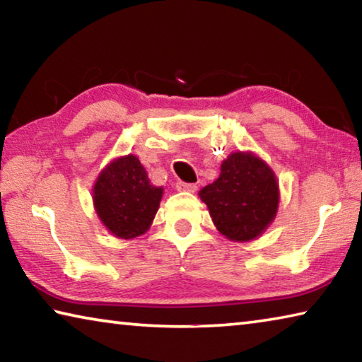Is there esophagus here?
I'll return each mask as SVG.
<instances>
[{
	"label": "esophagus",
	"mask_w": 362,
	"mask_h": 362,
	"mask_svg": "<svg viewBox=\"0 0 362 362\" xmlns=\"http://www.w3.org/2000/svg\"><path fill=\"white\" fill-rule=\"evenodd\" d=\"M175 187L179 192H189V193H194L196 189H198V185L196 183H187V182H182L179 180L175 183Z\"/></svg>",
	"instance_id": "obj_1"
}]
</instances>
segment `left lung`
Here are the masks:
<instances>
[{
	"mask_svg": "<svg viewBox=\"0 0 362 362\" xmlns=\"http://www.w3.org/2000/svg\"><path fill=\"white\" fill-rule=\"evenodd\" d=\"M222 173L199 192L217 230L233 241L260 236L276 216L279 192L276 177L250 153H233Z\"/></svg>",
	"mask_w": 362,
	"mask_h": 362,
	"instance_id": "1",
	"label": "left lung"
}]
</instances>
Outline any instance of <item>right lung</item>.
I'll list each match as a JSON object with an SVG mask.
<instances>
[{"label":"right lung","instance_id":"right-lung-1","mask_svg":"<svg viewBox=\"0 0 362 362\" xmlns=\"http://www.w3.org/2000/svg\"><path fill=\"white\" fill-rule=\"evenodd\" d=\"M163 196L153 187L136 156H124L102 170L94 187V204L103 225L122 240L144 235Z\"/></svg>","mask_w":362,"mask_h":362}]
</instances>
